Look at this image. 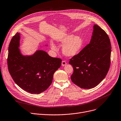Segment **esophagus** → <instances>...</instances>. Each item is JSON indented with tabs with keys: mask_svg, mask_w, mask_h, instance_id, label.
Masks as SVG:
<instances>
[{
	"mask_svg": "<svg viewBox=\"0 0 121 121\" xmlns=\"http://www.w3.org/2000/svg\"><path fill=\"white\" fill-rule=\"evenodd\" d=\"M66 64H67V63H66V61L63 60L62 61V66H65Z\"/></svg>",
	"mask_w": 121,
	"mask_h": 121,
	"instance_id": "obj_1",
	"label": "esophagus"
}]
</instances>
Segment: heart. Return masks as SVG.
I'll return each mask as SVG.
<instances>
[{
    "label": "heart",
    "mask_w": 121,
    "mask_h": 121,
    "mask_svg": "<svg viewBox=\"0 0 121 121\" xmlns=\"http://www.w3.org/2000/svg\"><path fill=\"white\" fill-rule=\"evenodd\" d=\"M62 44V51L65 55L71 57L77 54L81 49L83 44V40L79 36L73 37L72 35H67L58 40ZM50 47L53 50L57 49L56 46L53 43H50Z\"/></svg>",
    "instance_id": "obj_1"
}]
</instances>
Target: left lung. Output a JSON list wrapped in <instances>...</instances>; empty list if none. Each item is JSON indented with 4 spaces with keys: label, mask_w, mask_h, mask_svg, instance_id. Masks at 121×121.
Here are the masks:
<instances>
[{
    "label": "left lung",
    "mask_w": 121,
    "mask_h": 121,
    "mask_svg": "<svg viewBox=\"0 0 121 121\" xmlns=\"http://www.w3.org/2000/svg\"><path fill=\"white\" fill-rule=\"evenodd\" d=\"M89 43L69 59L73 72L71 78L81 88L97 86L106 77L110 65L111 46L109 38L98 25L94 26Z\"/></svg>",
    "instance_id": "left-lung-1"
}]
</instances>
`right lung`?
Instances as JSON below:
<instances>
[{"label": "right lung", "mask_w": 121, "mask_h": 121, "mask_svg": "<svg viewBox=\"0 0 121 121\" xmlns=\"http://www.w3.org/2000/svg\"><path fill=\"white\" fill-rule=\"evenodd\" d=\"M20 33H17L9 44L7 64L15 83L31 94H40L52 84L53 74L61 65L62 60L50 56L43 50L31 56H23L18 48Z\"/></svg>", "instance_id": "right-lung-1"}]
</instances>
